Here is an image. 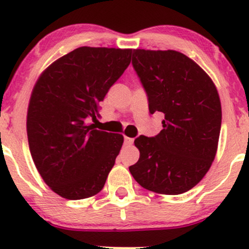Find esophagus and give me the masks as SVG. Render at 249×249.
Here are the masks:
<instances>
[{"label":"esophagus","instance_id":"obj_1","mask_svg":"<svg viewBox=\"0 0 249 249\" xmlns=\"http://www.w3.org/2000/svg\"><path fill=\"white\" fill-rule=\"evenodd\" d=\"M124 142H125V145H131V144H133V138H130V137H125V138H124Z\"/></svg>","mask_w":249,"mask_h":249}]
</instances>
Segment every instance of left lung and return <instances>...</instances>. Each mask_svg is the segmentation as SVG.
Segmentation results:
<instances>
[{
    "mask_svg": "<svg viewBox=\"0 0 249 249\" xmlns=\"http://www.w3.org/2000/svg\"><path fill=\"white\" fill-rule=\"evenodd\" d=\"M134 70L148 97L150 113L165 115L156 137L139 136V160L130 172L142 187L176 196L205 177L215 158L221 103L211 77L176 50L134 49Z\"/></svg>",
    "mask_w": 249,
    "mask_h": 249,
    "instance_id": "8db88e82",
    "label": "left lung"
}]
</instances>
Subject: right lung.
Here are the masks:
<instances>
[{"mask_svg":"<svg viewBox=\"0 0 249 249\" xmlns=\"http://www.w3.org/2000/svg\"><path fill=\"white\" fill-rule=\"evenodd\" d=\"M132 49L77 48L51 63L38 77L27 113L35 166L62 198L87 199L104 187L124 137L97 130L108 89L131 62Z\"/></svg>","mask_w":249,"mask_h":249,"instance_id":"add662e5","label":"right lung"}]
</instances>
